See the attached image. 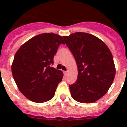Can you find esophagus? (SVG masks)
I'll return each mask as SVG.
<instances>
[{"mask_svg": "<svg viewBox=\"0 0 127 127\" xmlns=\"http://www.w3.org/2000/svg\"><path fill=\"white\" fill-rule=\"evenodd\" d=\"M64 73L65 76H67V75H68V73H69V72H68V70H67V71H65Z\"/></svg>", "mask_w": 127, "mask_h": 127, "instance_id": "34e87169", "label": "esophagus"}]
</instances>
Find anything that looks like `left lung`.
Instances as JSON below:
<instances>
[{"instance_id": "1", "label": "left lung", "mask_w": 127, "mask_h": 127, "mask_svg": "<svg viewBox=\"0 0 127 127\" xmlns=\"http://www.w3.org/2000/svg\"><path fill=\"white\" fill-rule=\"evenodd\" d=\"M63 37L78 70L77 80L69 85L72 97L85 104L97 101L107 93L116 74L111 52L102 41L90 33L76 32Z\"/></svg>"}]
</instances>
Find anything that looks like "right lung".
I'll use <instances>...</instances> for the list:
<instances>
[{"label": "right lung", "mask_w": 127, "mask_h": 127, "mask_svg": "<svg viewBox=\"0 0 127 127\" xmlns=\"http://www.w3.org/2000/svg\"><path fill=\"white\" fill-rule=\"evenodd\" d=\"M62 37L53 33L33 37L19 48L11 70L18 88L28 99L45 102L54 97L63 72L51 65Z\"/></svg>", "instance_id": "add662e5"}]
</instances>
